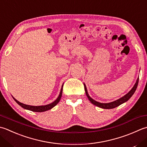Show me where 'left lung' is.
<instances>
[{
	"mask_svg": "<svg viewBox=\"0 0 147 147\" xmlns=\"http://www.w3.org/2000/svg\"><path fill=\"white\" fill-rule=\"evenodd\" d=\"M138 82H139V77L138 78V79L136 80V83H135L134 85L133 86V87L131 88V90L129 91L127 94H126L125 96H123V97H122L121 98H120V99H117L116 100H114V101H113V102H108V103L99 102H97V101H96V100H95L94 99H93L88 95L87 89V87H86L85 84V83H83V84H84L85 91L86 95H87L88 99L91 102L92 104H93L94 105L97 106V107H99L100 108H103V109H113V108H115L117 107V106H120V105L123 104V103L125 102L126 101H127V100L131 98V97H132V96H133V95L134 94V93L135 92V91H136V90L137 87H138Z\"/></svg>",
	"mask_w": 147,
	"mask_h": 147,
	"instance_id": "8db88e82",
	"label": "left lung"
}]
</instances>
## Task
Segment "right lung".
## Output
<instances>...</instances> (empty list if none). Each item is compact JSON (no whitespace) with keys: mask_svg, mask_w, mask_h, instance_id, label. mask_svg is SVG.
Listing matches in <instances>:
<instances>
[{"mask_svg":"<svg viewBox=\"0 0 147 147\" xmlns=\"http://www.w3.org/2000/svg\"><path fill=\"white\" fill-rule=\"evenodd\" d=\"M63 85L64 84H62V88L61 90H60V94L59 95L58 97H57V99L55 100H54L53 102L50 103V104H48L47 105H42V106H31V105H25L24 103H22L19 102L18 100H17L15 98L13 99L15 101L18 103V105H19L20 106H22L23 108L26 109V110H30L32 111H35V112H43V111H46L49 110H51V108H53L54 106H55L59 102L60 98L62 97V89H63Z\"/></svg>","mask_w":147,"mask_h":147,"instance_id":"obj_1","label":"right lung"}]
</instances>
